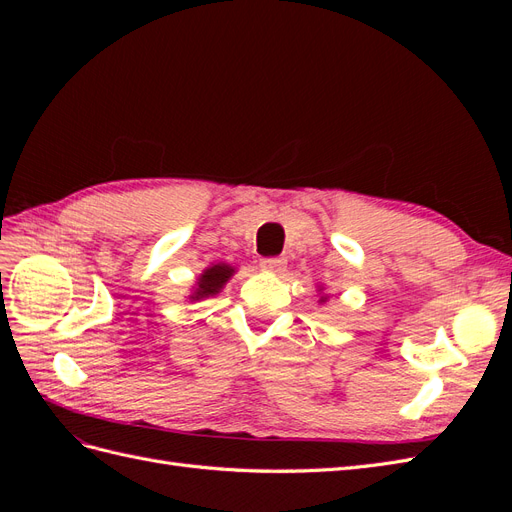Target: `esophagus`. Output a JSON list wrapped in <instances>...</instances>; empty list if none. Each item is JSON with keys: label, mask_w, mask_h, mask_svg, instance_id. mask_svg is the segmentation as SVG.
<instances>
[{"label": "esophagus", "mask_w": 512, "mask_h": 512, "mask_svg": "<svg viewBox=\"0 0 512 512\" xmlns=\"http://www.w3.org/2000/svg\"><path fill=\"white\" fill-rule=\"evenodd\" d=\"M260 267L265 269V271H271V273H282L286 269V260L284 258H277V256L262 258L260 260Z\"/></svg>", "instance_id": "esophagus-1"}]
</instances>
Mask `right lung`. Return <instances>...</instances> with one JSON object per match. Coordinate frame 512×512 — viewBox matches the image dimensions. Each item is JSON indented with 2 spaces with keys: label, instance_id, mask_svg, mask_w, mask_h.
Listing matches in <instances>:
<instances>
[{
  "label": "right lung",
  "instance_id": "1",
  "mask_svg": "<svg viewBox=\"0 0 512 512\" xmlns=\"http://www.w3.org/2000/svg\"><path fill=\"white\" fill-rule=\"evenodd\" d=\"M235 273V269L228 265H213L209 267L203 275L198 277V288L192 294V299H205L211 297V294H218L222 290V286L228 282V277Z\"/></svg>",
  "mask_w": 512,
  "mask_h": 512
}]
</instances>
